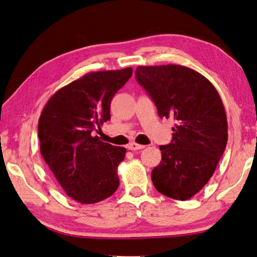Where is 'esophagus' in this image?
Listing matches in <instances>:
<instances>
[{
	"mask_svg": "<svg viewBox=\"0 0 257 257\" xmlns=\"http://www.w3.org/2000/svg\"><path fill=\"white\" fill-rule=\"evenodd\" d=\"M143 148H145L144 145H139L136 143H130L128 145L129 151H141V149H143Z\"/></svg>",
	"mask_w": 257,
	"mask_h": 257,
	"instance_id": "obj_1",
	"label": "esophagus"
}]
</instances>
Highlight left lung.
<instances>
[{"label":"left lung","mask_w":257,"mask_h":257,"mask_svg":"<svg viewBox=\"0 0 257 257\" xmlns=\"http://www.w3.org/2000/svg\"><path fill=\"white\" fill-rule=\"evenodd\" d=\"M136 80L161 118H174L173 138L162 145V161L152 172L155 189L166 197L188 200L212 176L225 152V106L211 82L181 65L138 66Z\"/></svg>","instance_id":"left-lung-1"}]
</instances>
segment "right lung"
<instances>
[{
	"label": "right lung",
	"instance_id": "add662e5",
	"mask_svg": "<svg viewBox=\"0 0 257 257\" xmlns=\"http://www.w3.org/2000/svg\"><path fill=\"white\" fill-rule=\"evenodd\" d=\"M132 75V67L87 73L56 92L40 114L41 155L62 189L77 202H100L118 189L116 169L125 148L93 135L110 120L111 100Z\"/></svg>",
	"mask_w": 257,
	"mask_h": 257
}]
</instances>
